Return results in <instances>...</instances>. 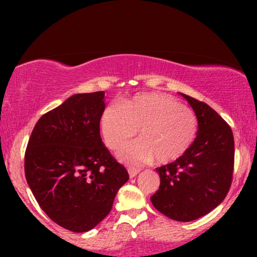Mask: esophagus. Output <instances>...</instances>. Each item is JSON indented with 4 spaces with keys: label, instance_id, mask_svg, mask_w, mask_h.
I'll list each match as a JSON object with an SVG mask.
<instances>
[{
    "label": "esophagus",
    "instance_id": "obj_1",
    "mask_svg": "<svg viewBox=\"0 0 257 257\" xmlns=\"http://www.w3.org/2000/svg\"><path fill=\"white\" fill-rule=\"evenodd\" d=\"M139 173H140V169H135V168H129V169H128L129 178H131V179L135 178V176H137Z\"/></svg>",
    "mask_w": 257,
    "mask_h": 257
}]
</instances>
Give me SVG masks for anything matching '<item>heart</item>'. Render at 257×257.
<instances>
[{
    "label": "heart",
    "instance_id": "1",
    "mask_svg": "<svg viewBox=\"0 0 257 257\" xmlns=\"http://www.w3.org/2000/svg\"><path fill=\"white\" fill-rule=\"evenodd\" d=\"M99 128L106 146L119 149L137 134L140 139L126 144L117 158L129 166H140L157 158L166 164L181 157L190 149L198 132V119L192 110L169 95L143 93L125 99L120 107L102 110Z\"/></svg>",
    "mask_w": 257,
    "mask_h": 257
}]
</instances>
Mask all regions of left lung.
<instances>
[{
    "instance_id": "left-lung-1",
    "label": "left lung",
    "mask_w": 257,
    "mask_h": 257,
    "mask_svg": "<svg viewBox=\"0 0 257 257\" xmlns=\"http://www.w3.org/2000/svg\"><path fill=\"white\" fill-rule=\"evenodd\" d=\"M193 108L198 132L181 157L163 167L159 190L151 197L153 206L172 220L199 219L225 199L231 187L234 140L232 129L205 102L180 93Z\"/></svg>"
}]
</instances>
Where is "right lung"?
Returning a JSON list of instances; mask_svg holds the SVG:
<instances>
[{
  "instance_id": "obj_1",
  "label": "right lung",
  "mask_w": 257,
  "mask_h": 257,
  "mask_svg": "<svg viewBox=\"0 0 257 257\" xmlns=\"http://www.w3.org/2000/svg\"><path fill=\"white\" fill-rule=\"evenodd\" d=\"M104 108V91L70 96L38 119L25 152V178L41 209L72 232L101 222L129 180L101 141Z\"/></svg>"
}]
</instances>
